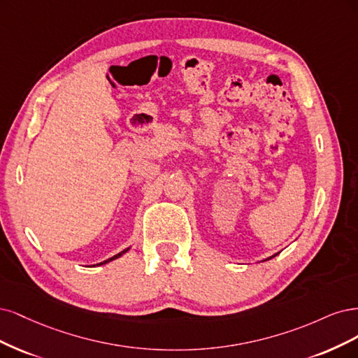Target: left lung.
Returning a JSON list of instances; mask_svg holds the SVG:
<instances>
[{
	"label": "left lung",
	"instance_id": "1",
	"mask_svg": "<svg viewBox=\"0 0 358 358\" xmlns=\"http://www.w3.org/2000/svg\"><path fill=\"white\" fill-rule=\"evenodd\" d=\"M272 257H275V256H272ZM272 257H269V259H272Z\"/></svg>",
	"mask_w": 358,
	"mask_h": 358
}]
</instances>
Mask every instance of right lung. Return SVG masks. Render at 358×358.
Here are the masks:
<instances>
[{
  "label": "right lung",
  "mask_w": 358,
  "mask_h": 358,
  "mask_svg": "<svg viewBox=\"0 0 358 358\" xmlns=\"http://www.w3.org/2000/svg\"><path fill=\"white\" fill-rule=\"evenodd\" d=\"M129 248H126V250H123L122 252H119V255H116V256H113L111 259H108V260H106V262H102V263H98V264H103V263H108V262H111V260H114V259H117V257H120L122 255H123V252H126V251H128Z\"/></svg>",
  "instance_id": "1"
}]
</instances>
